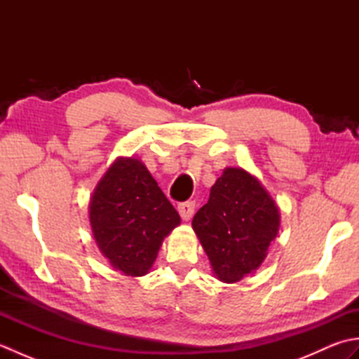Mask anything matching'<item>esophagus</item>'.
Listing matches in <instances>:
<instances>
[{
  "mask_svg": "<svg viewBox=\"0 0 359 359\" xmlns=\"http://www.w3.org/2000/svg\"><path fill=\"white\" fill-rule=\"evenodd\" d=\"M194 208H196V203H194L193 201L182 202V203H179V207H177V210H179V215H180V217L184 219V220H189V219L193 217V215H194Z\"/></svg>",
  "mask_w": 359,
  "mask_h": 359,
  "instance_id": "obj_1",
  "label": "esophagus"
}]
</instances>
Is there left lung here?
I'll return each instance as SVG.
<instances>
[{"instance_id":"8db88e82","label":"left lung","mask_w":359,"mask_h":359,"mask_svg":"<svg viewBox=\"0 0 359 359\" xmlns=\"http://www.w3.org/2000/svg\"><path fill=\"white\" fill-rule=\"evenodd\" d=\"M193 228L217 279L238 282L264 262L279 230V211L256 177L226 168L211 187L208 203L196 212Z\"/></svg>"}]
</instances>
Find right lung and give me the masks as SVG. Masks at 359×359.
<instances>
[{
    "label": "right lung",
    "mask_w": 359,
    "mask_h": 359,
    "mask_svg": "<svg viewBox=\"0 0 359 359\" xmlns=\"http://www.w3.org/2000/svg\"><path fill=\"white\" fill-rule=\"evenodd\" d=\"M94 238L103 256L126 276H143L179 212L139 158H118L103 175L89 203Z\"/></svg>",
    "instance_id": "1"
}]
</instances>
